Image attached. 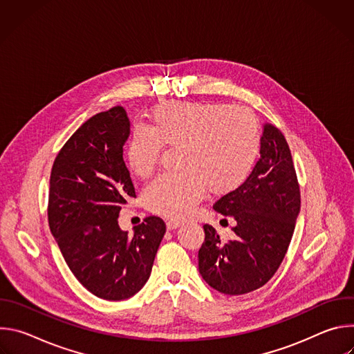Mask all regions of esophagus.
<instances>
[{
	"label": "esophagus",
	"instance_id": "34e87169",
	"mask_svg": "<svg viewBox=\"0 0 354 354\" xmlns=\"http://www.w3.org/2000/svg\"><path fill=\"white\" fill-rule=\"evenodd\" d=\"M180 225H182V223H180V221H176V220H171V221L167 223V228H168L169 231L176 230V228H179Z\"/></svg>",
	"mask_w": 354,
	"mask_h": 354
}]
</instances>
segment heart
Wrapping results in <instances>:
<instances>
[{"label": "heart", "instance_id": "heart-1", "mask_svg": "<svg viewBox=\"0 0 354 354\" xmlns=\"http://www.w3.org/2000/svg\"><path fill=\"white\" fill-rule=\"evenodd\" d=\"M151 130L137 127L127 147V162L140 178L158 165L164 147H182L180 175H162L144 190L145 206L174 220L189 217L206 189L225 196L241 187L261 153L255 115L228 104L168 102L149 116Z\"/></svg>", "mask_w": 354, "mask_h": 354}]
</instances>
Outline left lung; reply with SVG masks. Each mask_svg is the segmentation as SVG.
Instances as JSON below:
<instances>
[{
    "mask_svg": "<svg viewBox=\"0 0 354 354\" xmlns=\"http://www.w3.org/2000/svg\"><path fill=\"white\" fill-rule=\"evenodd\" d=\"M301 207L299 186L281 131L263 124L261 158L245 183L218 198L213 209L235 218V238L223 242L206 224L198 272L214 290L241 295L265 286L288 249Z\"/></svg>",
    "mask_w": 354,
    "mask_h": 354,
    "instance_id": "left-lung-1",
    "label": "left lung"
}]
</instances>
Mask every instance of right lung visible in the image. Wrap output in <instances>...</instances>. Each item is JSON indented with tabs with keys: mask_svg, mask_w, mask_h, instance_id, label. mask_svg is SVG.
Returning <instances> with one entry per match:
<instances>
[{
	"mask_svg": "<svg viewBox=\"0 0 354 354\" xmlns=\"http://www.w3.org/2000/svg\"><path fill=\"white\" fill-rule=\"evenodd\" d=\"M130 120L122 106L88 119L64 144L50 175L48 227L77 280L93 295L120 301L147 283L167 231L156 216L129 235L119 213L136 197L123 145Z\"/></svg>",
	"mask_w": 354,
	"mask_h": 354,
	"instance_id": "obj_1",
	"label": "right lung"
}]
</instances>
